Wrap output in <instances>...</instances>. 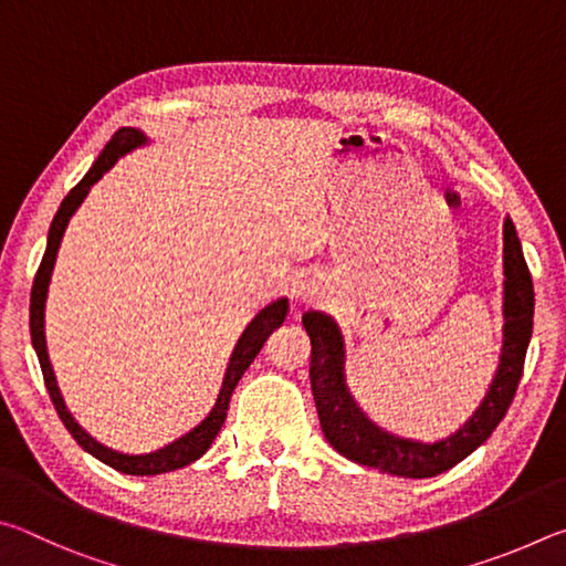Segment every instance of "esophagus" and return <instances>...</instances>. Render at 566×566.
<instances>
[{
  "label": "esophagus",
  "mask_w": 566,
  "mask_h": 566,
  "mask_svg": "<svg viewBox=\"0 0 566 566\" xmlns=\"http://www.w3.org/2000/svg\"><path fill=\"white\" fill-rule=\"evenodd\" d=\"M314 294H317V286L312 284V280H300L292 286V296L296 302H312Z\"/></svg>",
  "instance_id": "obj_1"
}]
</instances>
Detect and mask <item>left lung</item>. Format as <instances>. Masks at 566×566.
I'll return each instance as SVG.
<instances>
[{"label": "left lung", "mask_w": 566, "mask_h": 566, "mask_svg": "<svg viewBox=\"0 0 566 566\" xmlns=\"http://www.w3.org/2000/svg\"><path fill=\"white\" fill-rule=\"evenodd\" d=\"M534 286L512 219H504V327L502 357L490 391L452 437L434 444L405 439L377 427L349 395L344 381V339L337 324L322 312H306L302 324L312 342L310 379L322 432L342 457L379 472L427 479L462 462L482 447L504 419L520 387L526 347L532 339Z\"/></svg>", "instance_id": "obj_1"}]
</instances>
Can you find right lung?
<instances>
[{"label": "right lung", "mask_w": 566, "mask_h": 566, "mask_svg": "<svg viewBox=\"0 0 566 566\" xmlns=\"http://www.w3.org/2000/svg\"><path fill=\"white\" fill-rule=\"evenodd\" d=\"M142 145H147L145 132H139L134 127H122V129L114 132V137L107 142V147L102 149V155L97 157V161H94L92 169L87 171V175H84L80 185H76L70 191V195L64 197V202L60 205V209H56V214L52 219V227H50V237H46V252L42 256V264H40V270H36L34 284H32L30 332H32V347L36 352V357H40V367H42V375H44L46 391H50L56 415H60V419L64 421L66 432H70L76 439V444H80L84 452L97 457L99 462L109 464L112 469H117V472H122V474L151 476V474L175 472V469H181V467H187L191 462H197V459L202 457L209 447H212L214 437L219 434V429H222L224 419H227L229 399H232L234 387L239 385V379H242L249 364L254 361L256 354H260V349L264 347V342L270 339V334L282 327L290 304H286V300H276L272 304H266L264 310L247 324V329L242 332V337H239L232 357H229V367L224 371L222 389H219L217 405L212 407V411H209L207 419H202V424H197L195 429H191V432L175 439L171 444L161 447V449H157V452H149V454H122V452H114V449H109V447L99 444L97 439L90 437L80 424H76L74 417L64 407V399L60 395V387H56L54 369L50 364V354H46V339H44L46 290H50L56 252H60L64 229H66V224H70L72 214L76 212V209H80V205L84 202V197L90 195L94 181H99L104 177V171H109L114 165H117L119 157H124L127 151L137 149Z\"/></svg>", "instance_id": "1"}]
</instances>
